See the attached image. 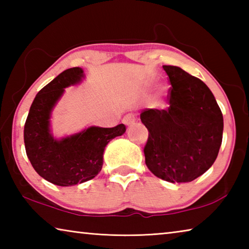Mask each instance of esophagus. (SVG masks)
<instances>
[{"label": "esophagus", "instance_id": "obj_1", "mask_svg": "<svg viewBox=\"0 0 249 249\" xmlns=\"http://www.w3.org/2000/svg\"><path fill=\"white\" fill-rule=\"evenodd\" d=\"M135 122H136V116H135V114H133V113H129V114L125 115L124 119H123V123L126 125V126H130L133 125Z\"/></svg>", "mask_w": 249, "mask_h": 249}]
</instances>
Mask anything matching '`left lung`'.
<instances>
[{
	"label": "left lung",
	"instance_id": "left-lung-1",
	"mask_svg": "<svg viewBox=\"0 0 249 249\" xmlns=\"http://www.w3.org/2000/svg\"><path fill=\"white\" fill-rule=\"evenodd\" d=\"M171 83L169 107L145 108L148 169L168 182H190L210 169L223 137V115L208 86L179 67L162 66Z\"/></svg>",
	"mask_w": 249,
	"mask_h": 249
}]
</instances>
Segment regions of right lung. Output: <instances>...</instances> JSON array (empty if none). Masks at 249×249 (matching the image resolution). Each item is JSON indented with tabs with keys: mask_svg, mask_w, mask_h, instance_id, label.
<instances>
[{
	"mask_svg": "<svg viewBox=\"0 0 249 249\" xmlns=\"http://www.w3.org/2000/svg\"><path fill=\"white\" fill-rule=\"evenodd\" d=\"M83 78L79 67L57 75L37 93L24 126L25 149L33 168L45 180L60 187L93 179L102 169L105 147L126 130L124 124L111 128L90 126L69 136L53 137L50 129L53 109L66 88L79 84Z\"/></svg>",
	"mask_w": 249,
	"mask_h": 249,
	"instance_id": "obj_1",
	"label": "right lung"
}]
</instances>
